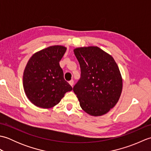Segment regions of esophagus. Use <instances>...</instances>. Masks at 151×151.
<instances>
[{
    "instance_id": "esophagus-1",
    "label": "esophagus",
    "mask_w": 151,
    "mask_h": 151,
    "mask_svg": "<svg viewBox=\"0 0 151 151\" xmlns=\"http://www.w3.org/2000/svg\"><path fill=\"white\" fill-rule=\"evenodd\" d=\"M69 84L73 87V84H74V81H73V80H71V81H70L69 82Z\"/></svg>"
}]
</instances>
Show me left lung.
<instances>
[{
    "mask_svg": "<svg viewBox=\"0 0 151 151\" xmlns=\"http://www.w3.org/2000/svg\"><path fill=\"white\" fill-rule=\"evenodd\" d=\"M81 70L73 91L80 106L92 116H101L113 108L122 92L123 80L119 69L110 54L98 47L74 49Z\"/></svg>",
    "mask_w": 151,
    "mask_h": 151,
    "instance_id": "left-lung-1",
    "label": "left lung"
}]
</instances>
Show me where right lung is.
I'll return each mask as SVG.
<instances>
[{"label":"right lung","mask_w":151,"mask_h":151,"mask_svg":"<svg viewBox=\"0 0 151 151\" xmlns=\"http://www.w3.org/2000/svg\"><path fill=\"white\" fill-rule=\"evenodd\" d=\"M66 50L63 46H50L28 60L23 73V87L27 97L36 106L52 108L73 89L64 79L59 63Z\"/></svg>","instance_id":"obj_1"}]
</instances>
